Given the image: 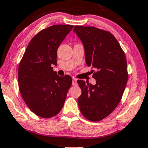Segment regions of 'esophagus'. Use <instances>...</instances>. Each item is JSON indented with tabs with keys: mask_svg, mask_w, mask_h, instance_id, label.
<instances>
[{
	"mask_svg": "<svg viewBox=\"0 0 148 148\" xmlns=\"http://www.w3.org/2000/svg\"><path fill=\"white\" fill-rule=\"evenodd\" d=\"M72 84L73 86H77V82L76 79H73Z\"/></svg>",
	"mask_w": 148,
	"mask_h": 148,
	"instance_id": "1",
	"label": "esophagus"
}]
</instances>
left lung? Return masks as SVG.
<instances>
[{"instance_id":"8db88e82","label":"left lung","mask_w":148,"mask_h":148,"mask_svg":"<svg viewBox=\"0 0 148 148\" xmlns=\"http://www.w3.org/2000/svg\"><path fill=\"white\" fill-rule=\"evenodd\" d=\"M73 31L84 44L88 66L96 70V84L77 80L82 90L78 105L82 115L92 122L109 116L122 99L128 81L127 62L122 47L113 34L93 26H75Z\"/></svg>"}]
</instances>
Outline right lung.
<instances>
[{
  "mask_svg": "<svg viewBox=\"0 0 148 148\" xmlns=\"http://www.w3.org/2000/svg\"><path fill=\"white\" fill-rule=\"evenodd\" d=\"M73 25H53L38 32L31 39L18 68V85L23 100L36 116L49 118L64 106L72 84L71 77L58 75L57 49Z\"/></svg>",
  "mask_w": 148,
  "mask_h": 148,
  "instance_id": "right-lung-1",
  "label": "right lung"
}]
</instances>
